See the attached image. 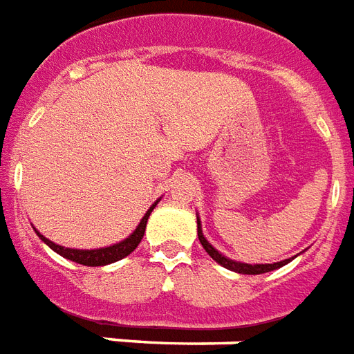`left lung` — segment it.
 <instances>
[{
    "label": "left lung",
    "instance_id": "8db88e82",
    "mask_svg": "<svg viewBox=\"0 0 354 354\" xmlns=\"http://www.w3.org/2000/svg\"><path fill=\"white\" fill-rule=\"evenodd\" d=\"M197 234H198V240L203 243V248L206 250V253L210 255L217 264H221L223 268L227 270H232L236 272V274H248V276H257V274H266V272H272V270H277V268H281L285 266L287 263H290L292 259H285V261H279V263H274V264H248V263H240V261H232V259L225 257L221 255L219 251L212 245L203 234V225H201V217L197 214Z\"/></svg>",
    "mask_w": 354,
    "mask_h": 354
}]
</instances>
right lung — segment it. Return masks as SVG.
<instances>
[{
    "label": "right lung",
    "mask_w": 354,
    "mask_h": 354,
    "mask_svg": "<svg viewBox=\"0 0 354 354\" xmlns=\"http://www.w3.org/2000/svg\"><path fill=\"white\" fill-rule=\"evenodd\" d=\"M161 198H157L156 203L151 204L148 212L144 214V217L140 219V223L137 225V229L131 232L129 236L124 238L122 242L118 243H112V245H104V248H97V250H75V248H64V245H59V243H54L52 240L48 238H44L37 229V236L43 240L52 251H56L57 255H62L64 259H69L73 263H78V264H84V266H104V264H111V263H116L120 259L127 257L129 253L137 250V245L140 243L144 236V230H146V223H148V217L150 214L153 212V208L157 206Z\"/></svg>",
    "instance_id": "add662e5"
}]
</instances>
